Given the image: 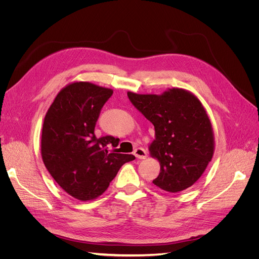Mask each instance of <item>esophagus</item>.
<instances>
[{
	"label": "esophagus",
	"instance_id": "obj_1",
	"mask_svg": "<svg viewBox=\"0 0 259 259\" xmlns=\"http://www.w3.org/2000/svg\"><path fill=\"white\" fill-rule=\"evenodd\" d=\"M134 154H135V156H136L137 159L144 160V159L147 158V151L145 150V149H143V148H137V149H135Z\"/></svg>",
	"mask_w": 259,
	"mask_h": 259
}]
</instances>
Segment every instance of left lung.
Returning a JSON list of instances; mask_svg holds the SVG:
<instances>
[{
	"instance_id": "8db88e82",
	"label": "left lung",
	"mask_w": 259,
	"mask_h": 259,
	"mask_svg": "<svg viewBox=\"0 0 259 259\" xmlns=\"http://www.w3.org/2000/svg\"><path fill=\"white\" fill-rule=\"evenodd\" d=\"M127 96L154 126L149 151L161 168L152 183L171 193L191 187L204 173L215 149L213 127L199 98L175 88L161 95L127 92Z\"/></svg>"
}]
</instances>
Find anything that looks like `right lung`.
I'll use <instances>...</instances> for the list:
<instances>
[{
	"label": "right lung",
	"instance_id": "obj_1",
	"mask_svg": "<svg viewBox=\"0 0 259 259\" xmlns=\"http://www.w3.org/2000/svg\"><path fill=\"white\" fill-rule=\"evenodd\" d=\"M113 91L90 82L70 83L55 97L44 117L41 154L62 189L80 201L103 194L133 154L116 153L120 139L97 138L95 125Z\"/></svg>",
	"mask_w": 259,
	"mask_h": 259
}]
</instances>
